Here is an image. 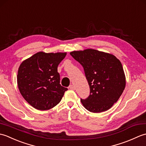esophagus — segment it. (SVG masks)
<instances>
[{"label": "esophagus", "mask_w": 146, "mask_h": 146, "mask_svg": "<svg viewBox=\"0 0 146 146\" xmlns=\"http://www.w3.org/2000/svg\"><path fill=\"white\" fill-rule=\"evenodd\" d=\"M69 88L70 89H71V90H75V86H74L73 85H70V86H69Z\"/></svg>", "instance_id": "34e87169"}]
</instances>
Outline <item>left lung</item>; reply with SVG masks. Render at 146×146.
Wrapping results in <instances>:
<instances>
[{"label":"left lung","mask_w":146,"mask_h":146,"mask_svg":"<svg viewBox=\"0 0 146 146\" xmlns=\"http://www.w3.org/2000/svg\"><path fill=\"white\" fill-rule=\"evenodd\" d=\"M81 64L90 88V95L81 102L93 113L107 111L117 102L124 90L125 75L122 63L112 54L94 49L70 52Z\"/></svg>","instance_id":"left-lung-1"}]
</instances>
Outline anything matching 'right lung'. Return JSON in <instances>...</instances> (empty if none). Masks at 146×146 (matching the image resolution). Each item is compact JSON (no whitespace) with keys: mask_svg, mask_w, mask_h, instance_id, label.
<instances>
[{"mask_svg":"<svg viewBox=\"0 0 146 146\" xmlns=\"http://www.w3.org/2000/svg\"><path fill=\"white\" fill-rule=\"evenodd\" d=\"M66 52L40 51L22 62L17 71L19 90L37 110L51 109L60 103L68 88L60 85L58 66Z\"/></svg>","mask_w":146,"mask_h":146,"instance_id":"right-lung-1","label":"right lung"}]
</instances>
